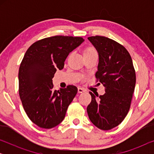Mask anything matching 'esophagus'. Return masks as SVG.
<instances>
[{"label":"esophagus","instance_id":"1","mask_svg":"<svg viewBox=\"0 0 154 154\" xmlns=\"http://www.w3.org/2000/svg\"><path fill=\"white\" fill-rule=\"evenodd\" d=\"M85 91V90L83 89V88H78V92H79V93H82V92H84Z\"/></svg>","mask_w":154,"mask_h":154}]
</instances>
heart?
<instances>
[{
  "label": "heart",
  "instance_id": "obj_1",
  "mask_svg": "<svg viewBox=\"0 0 154 154\" xmlns=\"http://www.w3.org/2000/svg\"><path fill=\"white\" fill-rule=\"evenodd\" d=\"M96 52V50L94 49L93 47H91V46H90V47H88L86 48L85 50H84L83 51V55H86V54H92V53H95Z\"/></svg>",
  "mask_w": 154,
  "mask_h": 154
}]
</instances>
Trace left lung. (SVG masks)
Segmentation results:
<instances>
[{"mask_svg":"<svg viewBox=\"0 0 154 154\" xmlns=\"http://www.w3.org/2000/svg\"><path fill=\"white\" fill-rule=\"evenodd\" d=\"M88 38L98 52L95 76L105 87V93L98 97L90 92L92 101L87 112L96 127L109 130L121 123L129 111L136 83L135 71L131 56L121 44L100 35Z\"/></svg>","mask_w":154,"mask_h":154,"instance_id":"8db88e82","label":"left lung"}]
</instances>
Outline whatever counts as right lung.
<instances>
[{
  "instance_id": "obj_1",
  "label": "right lung",
  "mask_w": 154,
  "mask_h": 154,
  "mask_svg": "<svg viewBox=\"0 0 154 154\" xmlns=\"http://www.w3.org/2000/svg\"><path fill=\"white\" fill-rule=\"evenodd\" d=\"M83 41L81 37L55 35L36 41L26 50L19 69V94L25 112L38 127L50 129L64 120L78 88L68 85L54 90L52 79Z\"/></svg>"
}]
</instances>
